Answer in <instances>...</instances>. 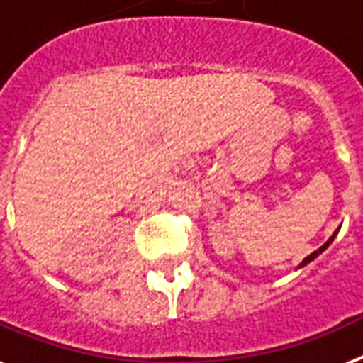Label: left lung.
Wrapping results in <instances>:
<instances>
[{
    "mask_svg": "<svg viewBox=\"0 0 363 363\" xmlns=\"http://www.w3.org/2000/svg\"><path fill=\"white\" fill-rule=\"evenodd\" d=\"M339 228H341V226H339ZM339 228H337V230L333 232V236L329 238L328 242L323 243L322 247H320V249H316V251H314V253H311V255H308V257H304V259H303V262H301V264H298L297 268H303V267H306V264H308V262H312V261H314V259H316L318 255H322L323 251H325V249H328L329 245H331V242H333V240H335V236H337V234H339Z\"/></svg>",
    "mask_w": 363,
    "mask_h": 363,
    "instance_id": "left-lung-1",
    "label": "left lung"
}]
</instances>
